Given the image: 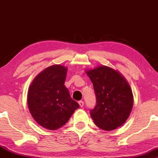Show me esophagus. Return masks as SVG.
I'll list each match as a JSON object with an SVG mask.
<instances>
[{
  "mask_svg": "<svg viewBox=\"0 0 158 158\" xmlns=\"http://www.w3.org/2000/svg\"><path fill=\"white\" fill-rule=\"evenodd\" d=\"M78 103H79L80 106H81V107H83V106H84V102H83V101H80L79 102H78Z\"/></svg>",
  "mask_w": 158,
  "mask_h": 158,
  "instance_id": "esophagus-1",
  "label": "esophagus"
}]
</instances>
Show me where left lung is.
<instances>
[{
	"label": "left lung",
	"mask_w": 158,
	"mask_h": 158,
	"mask_svg": "<svg viewBox=\"0 0 158 158\" xmlns=\"http://www.w3.org/2000/svg\"><path fill=\"white\" fill-rule=\"evenodd\" d=\"M91 81L96 103L90 114L95 124L106 131L119 127L128 118L133 106L130 86L117 71L106 66L86 71Z\"/></svg>",
	"instance_id": "8db88e82"
}]
</instances>
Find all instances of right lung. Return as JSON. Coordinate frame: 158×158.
Instances as JSON below:
<instances>
[{
  "label": "right lung",
  "mask_w": 158,
  "mask_h": 158,
  "mask_svg": "<svg viewBox=\"0 0 158 158\" xmlns=\"http://www.w3.org/2000/svg\"><path fill=\"white\" fill-rule=\"evenodd\" d=\"M67 68L55 64L35 77L28 93V106L34 120L44 128L56 130L64 126L79 104L64 85Z\"/></svg>",
  "instance_id": "obj_1"
}]
</instances>
